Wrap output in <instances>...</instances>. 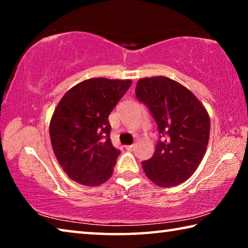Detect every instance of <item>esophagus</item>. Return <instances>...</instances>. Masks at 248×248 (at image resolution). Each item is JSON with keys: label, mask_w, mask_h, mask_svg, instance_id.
I'll use <instances>...</instances> for the list:
<instances>
[{"label": "esophagus", "mask_w": 248, "mask_h": 248, "mask_svg": "<svg viewBox=\"0 0 248 248\" xmlns=\"http://www.w3.org/2000/svg\"><path fill=\"white\" fill-rule=\"evenodd\" d=\"M134 148H136V144H130V145H125V149L128 151H133Z\"/></svg>", "instance_id": "34e87169"}]
</instances>
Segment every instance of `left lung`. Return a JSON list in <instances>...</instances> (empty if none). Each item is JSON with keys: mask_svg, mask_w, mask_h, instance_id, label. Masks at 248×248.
Wrapping results in <instances>:
<instances>
[{"mask_svg": "<svg viewBox=\"0 0 248 248\" xmlns=\"http://www.w3.org/2000/svg\"><path fill=\"white\" fill-rule=\"evenodd\" d=\"M136 96L149 107L162 138L153 156L142 162L145 175L159 187L186 182L198 169L207 150V109L187 87L166 77L140 78Z\"/></svg>", "mask_w": 248, "mask_h": 248, "instance_id": "1", "label": "left lung"}]
</instances>
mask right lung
I'll use <instances>...</instances> for the list:
<instances>
[{
    "label": "right lung",
    "mask_w": 248,
    "mask_h": 248,
    "mask_svg": "<svg viewBox=\"0 0 248 248\" xmlns=\"http://www.w3.org/2000/svg\"><path fill=\"white\" fill-rule=\"evenodd\" d=\"M131 79L95 78L77 84L59 102L50 120V140L69 177L99 186L111 177L119 150L111 144L108 116Z\"/></svg>",
    "instance_id": "obj_1"
}]
</instances>
